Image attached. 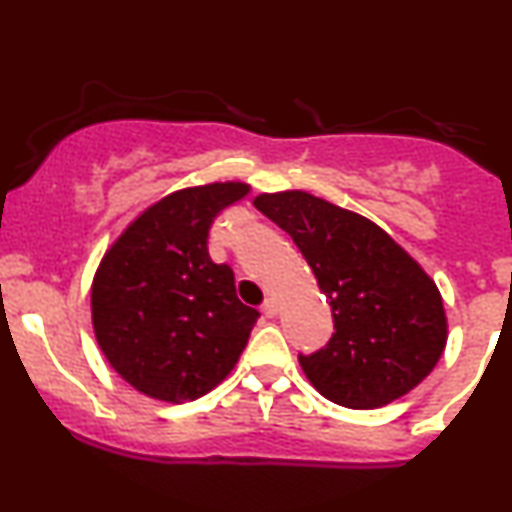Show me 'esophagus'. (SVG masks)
I'll use <instances>...</instances> for the list:
<instances>
[{"instance_id": "34e87169", "label": "esophagus", "mask_w": 512, "mask_h": 512, "mask_svg": "<svg viewBox=\"0 0 512 512\" xmlns=\"http://www.w3.org/2000/svg\"><path fill=\"white\" fill-rule=\"evenodd\" d=\"M276 313H279V305H276V301H272V298H269V301H264L262 315L264 317H274Z\"/></svg>"}]
</instances>
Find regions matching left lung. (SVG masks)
Listing matches in <instances>:
<instances>
[{"mask_svg": "<svg viewBox=\"0 0 512 512\" xmlns=\"http://www.w3.org/2000/svg\"><path fill=\"white\" fill-rule=\"evenodd\" d=\"M255 207L289 233L330 298L332 339L298 356L315 390L349 409L414 390L448 342L443 298L419 262L366 216L308 192L260 195Z\"/></svg>", "mask_w": 512, "mask_h": 512, "instance_id": "left-lung-1", "label": "left lung"}]
</instances>
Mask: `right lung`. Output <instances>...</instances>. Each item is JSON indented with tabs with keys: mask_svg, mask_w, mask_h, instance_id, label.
<instances>
[{
	"mask_svg": "<svg viewBox=\"0 0 512 512\" xmlns=\"http://www.w3.org/2000/svg\"><path fill=\"white\" fill-rule=\"evenodd\" d=\"M250 192L211 182L163 197L125 228L93 276L91 317L108 363L134 390L192 402L231 373L257 322L228 264L209 257V228Z\"/></svg>",
	"mask_w": 512,
	"mask_h": 512,
	"instance_id": "add662e5",
	"label": "right lung"
}]
</instances>
